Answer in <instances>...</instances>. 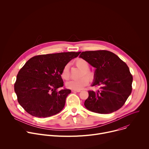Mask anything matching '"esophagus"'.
<instances>
[{
	"instance_id": "obj_1",
	"label": "esophagus",
	"mask_w": 149,
	"mask_h": 149,
	"mask_svg": "<svg viewBox=\"0 0 149 149\" xmlns=\"http://www.w3.org/2000/svg\"><path fill=\"white\" fill-rule=\"evenodd\" d=\"M72 92H77V93H79L81 92L80 90H72Z\"/></svg>"
}]
</instances>
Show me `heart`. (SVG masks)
Here are the masks:
<instances>
[{
    "label": "heart",
    "mask_w": 149,
    "mask_h": 149,
    "mask_svg": "<svg viewBox=\"0 0 149 149\" xmlns=\"http://www.w3.org/2000/svg\"><path fill=\"white\" fill-rule=\"evenodd\" d=\"M75 65L82 71L81 74V77H83L78 79H72L67 82L66 86L68 88L71 90H80L86 87L89 82V79H92L94 77V74L93 71L88 70L90 65L88 62L82 58H78L75 61ZM86 76L87 77H84ZM61 76L63 79L68 80L70 78V72L69 70V65H66L62 70Z\"/></svg>",
    "instance_id": "b5f03b06"
}]
</instances>
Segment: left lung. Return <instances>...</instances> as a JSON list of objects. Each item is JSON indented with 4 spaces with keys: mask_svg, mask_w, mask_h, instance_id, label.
Returning a JSON list of instances; mask_svg holds the SVG:
<instances>
[{
    "mask_svg": "<svg viewBox=\"0 0 149 149\" xmlns=\"http://www.w3.org/2000/svg\"><path fill=\"white\" fill-rule=\"evenodd\" d=\"M79 57L96 68L92 86H101L96 92L88 91L85 107L100 114L111 113L121 108L132 91L133 76L126 63L105 50L82 52Z\"/></svg>",
    "mask_w": 149,
    "mask_h": 149,
    "instance_id": "left-lung-1",
    "label": "left lung"
}]
</instances>
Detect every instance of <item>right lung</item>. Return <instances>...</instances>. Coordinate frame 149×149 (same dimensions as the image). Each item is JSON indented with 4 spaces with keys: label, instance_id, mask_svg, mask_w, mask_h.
<instances>
[{
    "label": "right lung",
    "instance_id": "obj_1",
    "mask_svg": "<svg viewBox=\"0 0 149 149\" xmlns=\"http://www.w3.org/2000/svg\"><path fill=\"white\" fill-rule=\"evenodd\" d=\"M81 52L44 54L29 59L21 68L14 84L19 104L29 114L48 117L60 112L71 90L63 86L62 68Z\"/></svg>",
    "mask_w": 149,
    "mask_h": 149
}]
</instances>
